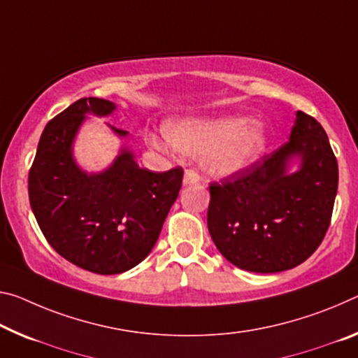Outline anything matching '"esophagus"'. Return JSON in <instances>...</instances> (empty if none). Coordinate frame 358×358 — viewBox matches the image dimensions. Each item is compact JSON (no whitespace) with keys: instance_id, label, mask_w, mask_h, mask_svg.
Here are the masks:
<instances>
[{"instance_id":"obj_1","label":"esophagus","mask_w":358,"mask_h":358,"mask_svg":"<svg viewBox=\"0 0 358 358\" xmlns=\"http://www.w3.org/2000/svg\"><path fill=\"white\" fill-rule=\"evenodd\" d=\"M201 180L199 175H197V172H194V170H186L185 172V177H183V183L185 185H196L197 181Z\"/></svg>"}]
</instances>
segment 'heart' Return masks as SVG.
I'll use <instances>...</instances> for the list:
<instances>
[{
    "label": "heart",
    "mask_w": 358,
    "mask_h": 358,
    "mask_svg": "<svg viewBox=\"0 0 358 358\" xmlns=\"http://www.w3.org/2000/svg\"><path fill=\"white\" fill-rule=\"evenodd\" d=\"M268 129L247 116L186 117L169 121L166 132L146 134L156 150L175 146L186 155L201 156L210 173L228 177L253 166L268 148Z\"/></svg>",
    "instance_id": "1"
}]
</instances>
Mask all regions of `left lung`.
<instances>
[{"label": "left lung", "instance_id": "obj_1", "mask_svg": "<svg viewBox=\"0 0 358 358\" xmlns=\"http://www.w3.org/2000/svg\"><path fill=\"white\" fill-rule=\"evenodd\" d=\"M293 155L302 166L288 174ZM208 189L207 226L220 253L241 269L280 272L304 263L325 237L338 161L320 124L298 111L285 145Z\"/></svg>", "mask_w": 358, "mask_h": 358}]
</instances>
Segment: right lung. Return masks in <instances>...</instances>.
<instances>
[{"label":"right lung","mask_w":358,"mask_h":358,"mask_svg":"<svg viewBox=\"0 0 358 358\" xmlns=\"http://www.w3.org/2000/svg\"><path fill=\"white\" fill-rule=\"evenodd\" d=\"M115 108L110 100L84 97L50 119L28 173L30 206L49 245L103 275L121 274L148 257L183 181L181 167L151 172L127 150L101 173L76 166L71 145L86 115L108 116Z\"/></svg>","instance_id":"obj_1"}]
</instances>
